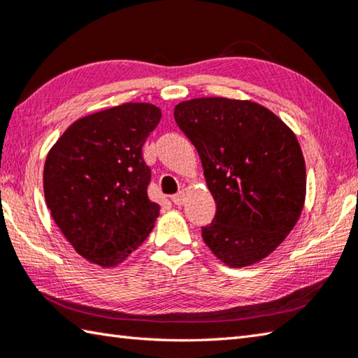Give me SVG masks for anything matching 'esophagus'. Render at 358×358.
Returning a JSON list of instances; mask_svg holds the SVG:
<instances>
[{"mask_svg":"<svg viewBox=\"0 0 358 358\" xmlns=\"http://www.w3.org/2000/svg\"><path fill=\"white\" fill-rule=\"evenodd\" d=\"M185 197H186V194H185V191H180V192H177L175 195H172V201L175 203V205L177 206H180V205H183L185 203Z\"/></svg>","mask_w":358,"mask_h":358,"instance_id":"esophagus-1","label":"esophagus"}]
</instances>
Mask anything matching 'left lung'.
I'll return each mask as SVG.
<instances>
[{
  "label": "left lung",
  "mask_w": 358,
  "mask_h": 358,
  "mask_svg": "<svg viewBox=\"0 0 358 358\" xmlns=\"http://www.w3.org/2000/svg\"><path fill=\"white\" fill-rule=\"evenodd\" d=\"M173 117L199 152L217 205L203 241L229 267L268 256L303 211L306 164L296 136L251 101L200 97L180 102Z\"/></svg>",
  "instance_id": "1"
}]
</instances>
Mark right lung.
<instances>
[{
    "mask_svg": "<svg viewBox=\"0 0 358 358\" xmlns=\"http://www.w3.org/2000/svg\"><path fill=\"white\" fill-rule=\"evenodd\" d=\"M159 119L155 105H117L76 121L46 157L43 187L54 222L77 253L102 267L122 262L158 217L143 145Z\"/></svg>",
    "mask_w": 358,
    "mask_h": 358,
    "instance_id": "right-lung-1",
    "label": "right lung"
}]
</instances>
